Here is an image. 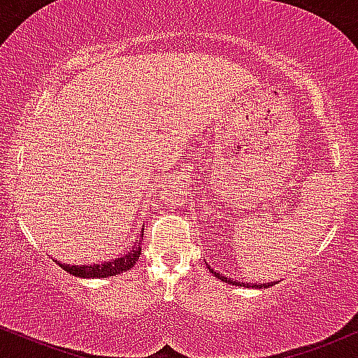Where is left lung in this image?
<instances>
[{
    "label": "left lung",
    "instance_id": "left-lung-1",
    "mask_svg": "<svg viewBox=\"0 0 358 358\" xmlns=\"http://www.w3.org/2000/svg\"><path fill=\"white\" fill-rule=\"evenodd\" d=\"M207 268H208V271H210V273L213 274V276H215L217 279H220V281H224V282H229V285H232V286H244V287H256V289H261V287H269V286H273V285H276V282H262V285H250V282H241V281H236V279H232V278H227V276H222V274L219 273V271H215V269H212L210 268V264H207Z\"/></svg>",
    "mask_w": 358,
    "mask_h": 358
}]
</instances>
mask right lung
<instances>
[{"label":"right lung","instance_id":"obj_1","mask_svg":"<svg viewBox=\"0 0 358 358\" xmlns=\"http://www.w3.org/2000/svg\"><path fill=\"white\" fill-rule=\"evenodd\" d=\"M143 227H145V225H143ZM143 232H145V229L141 231L139 241L134 242L126 254H121V256L116 259H110V261L101 262V264H82V266L72 264L71 266V264H65V262H60V261H55V262L60 266L62 269L67 271L69 274H72V276H76V278L94 279V278L116 276V274L126 273V271H129L134 264H136V261L139 259V254H141Z\"/></svg>","mask_w":358,"mask_h":358}]
</instances>
